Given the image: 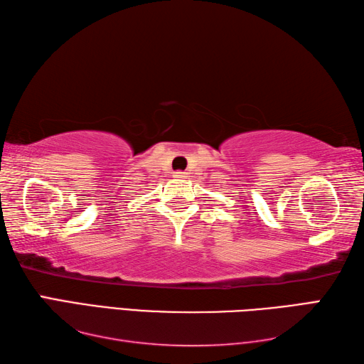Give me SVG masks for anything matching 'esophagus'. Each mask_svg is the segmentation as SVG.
I'll return each instance as SVG.
<instances>
[{
  "label": "esophagus",
  "mask_w": 364,
  "mask_h": 364,
  "mask_svg": "<svg viewBox=\"0 0 364 364\" xmlns=\"http://www.w3.org/2000/svg\"><path fill=\"white\" fill-rule=\"evenodd\" d=\"M184 176H186V173H184V172H175L173 173V178H176V180H183Z\"/></svg>",
  "instance_id": "obj_1"
}]
</instances>
